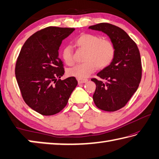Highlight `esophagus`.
<instances>
[{
    "label": "esophagus",
    "mask_w": 159,
    "mask_h": 159,
    "mask_svg": "<svg viewBox=\"0 0 159 159\" xmlns=\"http://www.w3.org/2000/svg\"><path fill=\"white\" fill-rule=\"evenodd\" d=\"M77 80H78V83H79V84H80V83H84L87 82L88 81V79H79V78H78Z\"/></svg>",
    "instance_id": "1"
}]
</instances>
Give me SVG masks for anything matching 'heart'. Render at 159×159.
I'll use <instances>...</instances> for the list:
<instances>
[{
	"label": "heart",
	"mask_w": 159,
	"mask_h": 159,
	"mask_svg": "<svg viewBox=\"0 0 159 159\" xmlns=\"http://www.w3.org/2000/svg\"><path fill=\"white\" fill-rule=\"evenodd\" d=\"M75 43L80 49L86 51L85 63L77 64L68 70V74L79 79H85L97 69H104L114 60L116 50L112 43L102 39L99 36L90 34L80 35L75 40ZM61 56L67 65L74 64L73 50L70 45H66L61 51Z\"/></svg>",
	"instance_id": "b5f03b06"
}]
</instances>
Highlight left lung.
Returning <instances> with one entry per match:
<instances>
[{
	"mask_svg": "<svg viewBox=\"0 0 159 159\" xmlns=\"http://www.w3.org/2000/svg\"><path fill=\"white\" fill-rule=\"evenodd\" d=\"M88 29L107 34L114 45V60L98 73L93 100L99 109L115 111L124 107L139 87L142 78L140 54L126 32L109 23L90 26Z\"/></svg>",
	"mask_w": 159,
	"mask_h": 159,
	"instance_id": "1",
	"label": "left lung"
}]
</instances>
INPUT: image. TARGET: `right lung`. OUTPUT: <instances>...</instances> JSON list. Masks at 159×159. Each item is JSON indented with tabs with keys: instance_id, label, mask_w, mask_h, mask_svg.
<instances>
[{
	"instance_id": "obj_1",
	"label": "right lung",
	"mask_w": 159,
	"mask_h": 159,
	"mask_svg": "<svg viewBox=\"0 0 159 159\" xmlns=\"http://www.w3.org/2000/svg\"><path fill=\"white\" fill-rule=\"evenodd\" d=\"M74 30L49 26L37 31L26 40L18 56L15 76L21 95L30 108L42 115L61 111L78 84L74 76L60 79L64 69L58 50Z\"/></svg>"
}]
</instances>
